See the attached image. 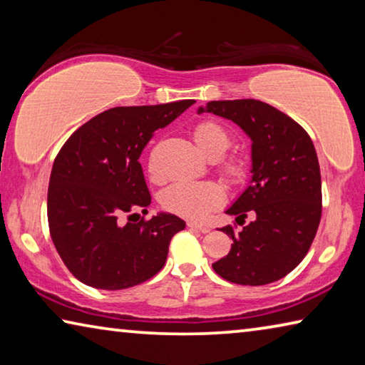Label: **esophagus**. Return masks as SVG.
<instances>
[{"mask_svg": "<svg viewBox=\"0 0 365 365\" xmlns=\"http://www.w3.org/2000/svg\"><path fill=\"white\" fill-rule=\"evenodd\" d=\"M187 225H188L190 228H193V230H197V232H201V233H207L209 230H211V227L202 225V224H196V222H188Z\"/></svg>", "mask_w": 365, "mask_h": 365, "instance_id": "esophagus-1", "label": "esophagus"}]
</instances>
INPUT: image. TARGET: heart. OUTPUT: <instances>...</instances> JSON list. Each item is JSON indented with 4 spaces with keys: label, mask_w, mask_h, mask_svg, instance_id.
I'll return each instance as SVG.
<instances>
[{
    "label": "heart",
    "mask_w": 365,
    "mask_h": 365,
    "mask_svg": "<svg viewBox=\"0 0 365 365\" xmlns=\"http://www.w3.org/2000/svg\"><path fill=\"white\" fill-rule=\"evenodd\" d=\"M193 140L202 154L215 159V170L228 185L235 187L245 182L248 174L245 160L237 154H225L233 143L232 133L227 127L217 120H202L193 128ZM148 170L156 183L164 180L153 160L148 165ZM222 202H224V190L214 182L175 183L160 196V205L165 211L191 220L206 219L209 212L222 206Z\"/></svg>",
    "instance_id": "obj_1"
}]
</instances>
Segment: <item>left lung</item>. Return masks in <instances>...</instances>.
I'll use <instances>...</instances> for the list:
<instances>
[{"label":"left lung","instance_id":"obj_1","mask_svg":"<svg viewBox=\"0 0 365 365\" xmlns=\"http://www.w3.org/2000/svg\"><path fill=\"white\" fill-rule=\"evenodd\" d=\"M238 123L252 141V178L227 214L238 225L222 228L233 240L215 274L238 285H267L288 275L316 238L322 215V180L316 148L292 117L259 100L211 101L197 113Z\"/></svg>","mask_w":365,"mask_h":365}]
</instances>
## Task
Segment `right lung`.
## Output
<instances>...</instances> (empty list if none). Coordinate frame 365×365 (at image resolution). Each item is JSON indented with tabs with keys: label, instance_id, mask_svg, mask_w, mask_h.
Here are the masks:
<instances>
[{
	"label": "right lung",
	"instance_id": "right-lung-1",
	"mask_svg": "<svg viewBox=\"0 0 365 365\" xmlns=\"http://www.w3.org/2000/svg\"><path fill=\"white\" fill-rule=\"evenodd\" d=\"M193 103L108 109L59 150L48 188L49 235L66 267L85 285L125 289L164 267L170 240L185 222L174 214L140 217L151 195L138 159L154 132Z\"/></svg>",
	"mask_w": 365,
	"mask_h": 365
}]
</instances>
